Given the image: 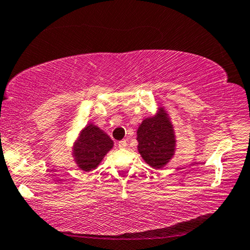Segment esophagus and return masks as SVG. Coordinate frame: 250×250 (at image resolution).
Segmentation results:
<instances>
[{"instance_id":"34e87169","label":"esophagus","mask_w":250,"mask_h":250,"mask_svg":"<svg viewBox=\"0 0 250 250\" xmlns=\"http://www.w3.org/2000/svg\"><path fill=\"white\" fill-rule=\"evenodd\" d=\"M127 146V142H126V140H122V141L118 142V148H126Z\"/></svg>"}]
</instances>
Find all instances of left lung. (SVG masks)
Listing matches in <instances>:
<instances>
[{"label":"left lung","mask_w":250,"mask_h":250,"mask_svg":"<svg viewBox=\"0 0 250 250\" xmlns=\"http://www.w3.org/2000/svg\"><path fill=\"white\" fill-rule=\"evenodd\" d=\"M139 151L142 158L155 168H160L174 153L175 139L173 127L166 116L146 118L138 129Z\"/></svg>","instance_id":"8db88e82"}]
</instances>
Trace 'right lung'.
<instances>
[{
    "label": "right lung",
    "instance_id": "obj_1",
    "mask_svg": "<svg viewBox=\"0 0 250 250\" xmlns=\"http://www.w3.org/2000/svg\"><path fill=\"white\" fill-rule=\"evenodd\" d=\"M114 142L97 126L90 125L84 128L75 145L74 155L78 166L85 172L94 169L112 148Z\"/></svg>",
    "mask_w": 250,
    "mask_h": 250
}]
</instances>
